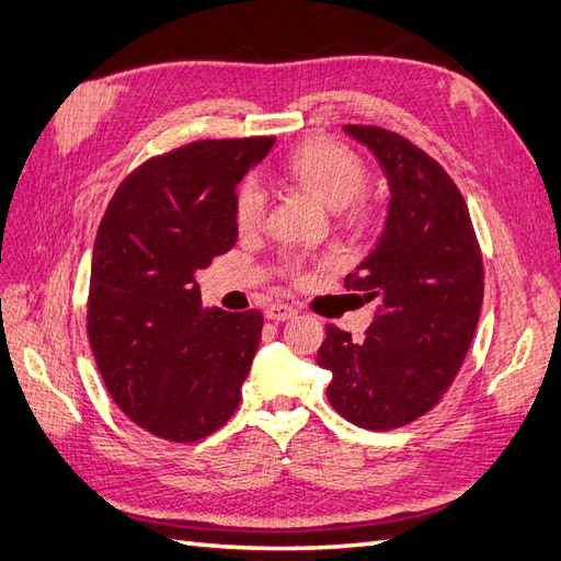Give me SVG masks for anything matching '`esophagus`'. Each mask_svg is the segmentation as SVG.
<instances>
[{"instance_id": "obj_1", "label": "esophagus", "mask_w": 561, "mask_h": 561, "mask_svg": "<svg viewBox=\"0 0 561 561\" xmlns=\"http://www.w3.org/2000/svg\"><path fill=\"white\" fill-rule=\"evenodd\" d=\"M297 316V309L287 307V304H271L266 309V318L274 320V322H283V320H290Z\"/></svg>"}]
</instances>
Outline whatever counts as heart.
<instances>
[{
	"mask_svg": "<svg viewBox=\"0 0 561 561\" xmlns=\"http://www.w3.org/2000/svg\"><path fill=\"white\" fill-rule=\"evenodd\" d=\"M280 173L287 182L311 192L330 210H344L351 206L353 217H363L369 208L367 196L360 192L365 184V163L346 145L330 138H313L299 145L285 159ZM266 213L264 186L245 178L233 201V217L241 231H254Z\"/></svg>",
	"mask_w": 561,
	"mask_h": 561,
	"instance_id": "b5f03b06",
	"label": "heart"
}]
</instances>
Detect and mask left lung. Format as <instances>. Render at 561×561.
<instances>
[{
    "instance_id": "obj_1",
    "label": "left lung",
    "mask_w": 561,
    "mask_h": 561,
    "mask_svg": "<svg viewBox=\"0 0 561 561\" xmlns=\"http://www.w3.org/2000/svg\"><path fill=\"white\" fill-rule=\"evenodd\" d=\"M377 157L390 201L379 241L346 290L377 299L360 344L336 325L318 348L332 371L328 400L367 431H393L439 402L470 348L484 268L466 201L426 151L379 126H344Z\"/></svg>"
}]
</instances>
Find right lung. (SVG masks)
Returning <instances> with one entry per match:
<instances>
[{
  "mask_svg": "<svg viewBox=\"0 0 561 561\" xmlns=\"http://www.w3.org/2000/svg\"><path fill=\"white\" fill-rule=\"evenodd\" d=\"M274 138L198 140L145 161L98 227L89 342L110 396L147 433L208 437L236 412L260 311L203 309L196 271L239 239L236 184Z\"/></svg>",
  "mask_w": 561,
  "mask_h": 561,
  "instance_id": "add662e5",
  "label": "right lung"
}]
</instances>
